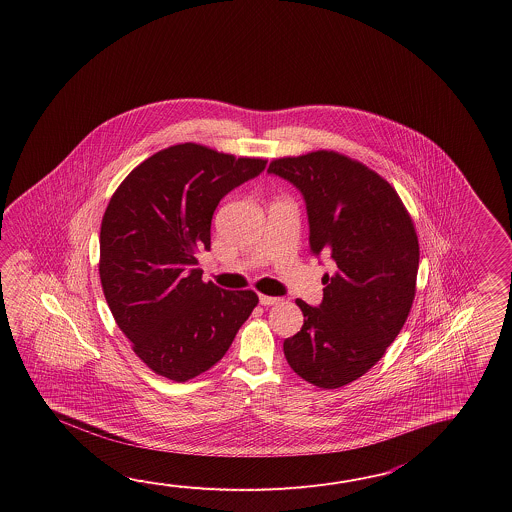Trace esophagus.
Segmentation results:
<instances>
[{
    "label": "esophagus",
    "instance_id": "obj_1",
    "mask_svg": "<svg viewBox=\"0 0 512 512\" xmlns=\"http://www.w3.org/2000/svg\"><path fill=\"white\" fill-rule=\"evenodd\" d=\"M280 302V298H276V296H267V294H260V304L261 305H274Z\"/></svg>",
    "mask_w": 512,
    "mask_h": 512
}]
</instances>
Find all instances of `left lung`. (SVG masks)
<instances>
[{
  "label": "left lung",
  "instance_id": "obj_1",
  "mask_svg": "<svg viewBox=\"0 0 512 512\" xmlns=\"http://www.w3.org/2000/svg\"><path fill=\"white\" fill-rule=\"evenodd\" d=\"M269 172L304 194L311 251L337 265L322 278L320 307L296 300L304 326L283 353L304 381L335 390L370 371L410 315L419 269L414 221L382 175L344 153L272 159Z\"/></svg>",
  "mask_w": 512,
  "mask_h": 512
}]
</instances>
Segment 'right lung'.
<instances>
[{
  "mask_svg": "<svg viewBox=\"0 0 512 512\" xmlns=\"http://www.w3.org/2000/svg\"><path fill=\"white\" fill-rule=\"evenodd\" d=\"M267 161L196 142L153 153L109 199L100 225L98 274L111 315L135 355L157 375L186 382L223 359L258 305L254 291L201 280L221 197Z\"/></svg>",
  "mask_w": 512,
  "mask_h": 512,
  "instance_id": "1",
  "label": "right lung"
}]
</instances>
